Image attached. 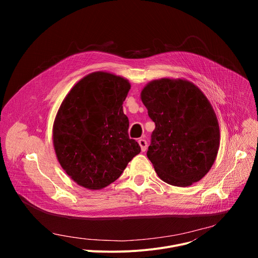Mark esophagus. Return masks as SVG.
Instances as JSON below:
<instances>
[{
  "mask_svg": "<svg viewBox=\"0 0 258 258\" xmlns=\"http://www.w3.org/2000/svg\"><path fill=\"white\" fill-rule=\"evenodd\" d=\"M138 143H139V145H140V147H141V150H142L143 152H145V151L147 150V142H146V140L140 139V140L138 141Z\"/></svg>",
  "mask_w": 258,
  "mask_h": 258,
  "instance_id": "34e87169",
  "label": "esophagus"
}]
</instances>
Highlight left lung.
<instances>
[{
  "mask_svg": "<svg viewBox=\"0 0 258 258\" xmlns=\"http://www.w3.org/2000/svg\"><path fill=\"white\" fill-rule=\"evenodd\" d=\"M141 100L155 122L147 156L157 175L175 187H189L213 165L220 141L209 100L193 83L163 78L147 84Z\"/></svg>",
  "mask_w": 258,
  "mask_h": 258,
  "instance_id": "1",
  "label": "left lung"
}]
</instances>
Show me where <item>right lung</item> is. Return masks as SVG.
I'll list each match as a JSON object with an SVG mask.
<instances>
[{"mask_svg":"<svg viewBox=\"0 0 258 258\" xmlns=\"http://www.w3.org/2000/svg\"><path fill=\"white\" fill-rule=\"evenodd\" d=\"M130 82L96 71L79 81L62 101L53 124L58 162L79 186L101 190L116 180L141 152L128 138L122 103Z\"/></svg>","mask_w":258,"mask_h":258,"instance_id":"add662e5","label":"right lung"}]
</instances>
